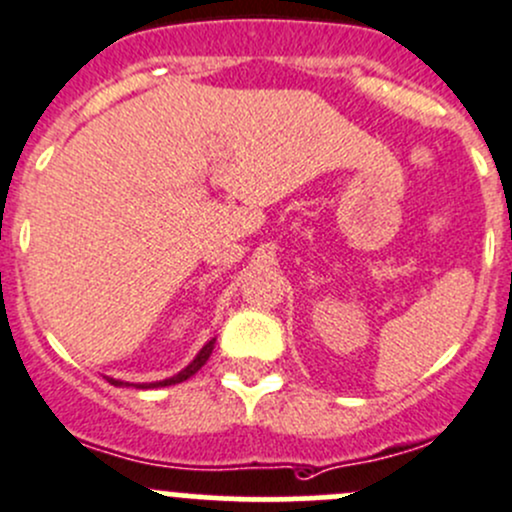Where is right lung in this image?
<instances>
[{
  "label": "right lung",
  "mask_w": 512,
  "mask_h": 512,
  "mask_svg": "<svg viewBox=\"0 0 512 512\" xmlns=\"http://www.w3.org/2000/svg\"><path fill=\"white\" fill-rule=\"evenodd\" d=\"M213 349H215V339H210V342L205 344V347L200 349L198 354H195V359L190 361V364L185 366V369H180L178 374L168 376V379H163V381H151V384H128V381L113 379V376H106V379H108V384H113V386H133V389H160V386H173V384H180V381L190 379V376H193L195 371H198L200 366H203L205 361L210 359V354H213Z\"/></svg>",
  "instance_id": "1"
}]
</instances>
